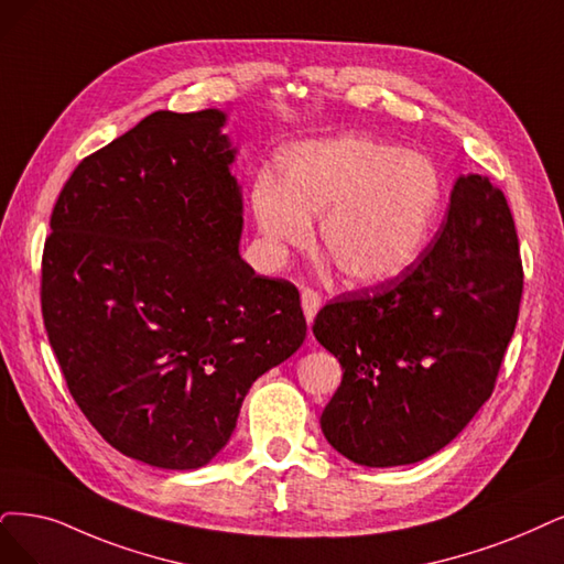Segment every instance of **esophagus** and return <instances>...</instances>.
<instances>
[{"label":"esophagus","instance_id":"obj_1","mask_svg":"<svg viewBox=\"0 0 564 564\" xmlns=\"http://www.w3.org/2000/svg\"><path fill=\"white\" fill-rule=\"evenodd\" d=\"M302 311H304V318H306V323L311 325L316 321V316H318V311H321V295L318 293H314V290H302Z\"/></svg>","mask_w":564,"mask_h":564}]
</instances>
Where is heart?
Returning a JSON list of instances; mask_svg holds the SVG:
<instances>
[{
    "mask_svg": "<svg viewBox=\"0 0 564 564\" xmlns=\"http://www.w3.org/2000/svg\"><path fill=\"white\" fill-rule=\"evenodd\" d=\"M444 202L434 162L362 134L302 141L262 174L250 208L267 250L283 258L308 246L321 218L323 253L350 285L404 276L425 253Z\"/></svg>",
    "mask_w": 564,
    "mask_h": 564,
    "instance_id": "obj_1",
    "label": "heart"
}]
</instances>
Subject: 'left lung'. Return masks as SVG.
<instances>
[{
    "instance_id": "obj_1",
    "label": "left lung",
    "mask_w": 564,
    "mask_h": 564,
    "mask_svg": "<svg viewBox=\"0 0 564 564\" xmlns=\"http://www.w3.org/2000/svg\"><path fill=\"white\" fill-rule=\"evenodd\" d=\"M520 295L509 204L488 176H460L411 271L316 316V339L344 369L321 415L329 446L362 467H398L451 444L490 398Z\"/></svg>"
}]
</instances>
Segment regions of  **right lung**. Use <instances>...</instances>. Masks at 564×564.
Instances as JSON below:
<instances>
[{"instance_id": "obj_1", "label": "right lung", "mask_w": 564, "mask_h": 564, "mask_svg": "<svg viewBox=\"0 0 564 564\" xmlns=\"http://www.w3.org/2000/svg\"><path fill=\"white\" fill-rule=\"evenodd\" d=\"M227 113L155 111L62 187L41 311L72 398L122 455L199 469L264 371L304 344L293 283L241 253Z\"/></svg>"}]
</instances>
